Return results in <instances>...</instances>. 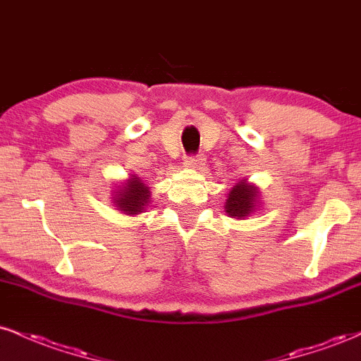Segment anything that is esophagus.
<instances>
[{
    "label": "esophagus",
    "mask_w": 361,
    "mask_h": 361,
    "mask_svg": "<svg viewBox=\"0 0 361 361\" xmlns=\"http://www.w3.org/2000/svg\"><path fill=\"white\" fill-rule=\"evenodd\" d=\"M204 157L202 156H193V157H186V166L188 168H195V169H202L204 168Z\"/></svg>",
    "instance_id": "1"
}]
</instances>
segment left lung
Returning a JSON list of instances; mask_svg holds the SVG:
<instances>
[{
    "label": "left lung",
    "mask_w": 361,
    "mask_h": 361,
    "mask_svg": "<svg viewBox=\"0 0 361 361\" xmlns=\"http://www.w3.org/2000/svg\"><path fill=\"white\" fill-rule=\"evenodd\" d=\"M261 192L255 183H250L247 178H243L238 183H234L229 188L227 193L226 204H224V210L229 217L238 219V221H244L250 215H252L256 210L261 209Z\"/></svg>",
    "instance_id": "obj_1"
}]
</instances>
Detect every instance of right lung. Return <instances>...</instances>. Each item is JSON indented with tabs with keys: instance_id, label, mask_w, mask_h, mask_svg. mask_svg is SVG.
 <instances>
[{
	"instance_id": "obj_1",
	"label": "right lung",
	"mask_w": 361,
	"mask_h": 361,
	"mask_svg": "<svg viewBox=\"0 0 361 361\" xmlns=\"http://www.w3.org/2000/svg\"><path fill=\"white\" fill-rule=\"evenodd\" d=\"M114 190H111V205L117 207L118 212L123 215H135L146 212V209L151 205V188L139 175H128L127 180L117 181L114 183Z\"/></svg>"
}]
</instances>
